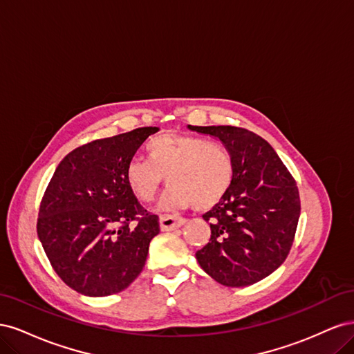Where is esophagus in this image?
Returning <instances> with one entry per match:
<instances>
[{
    "instance_id": "obj_1",
    "label": "esophagus",
    "mask_w": 354,
    "mask_h": 354,
    "mask_svg": "<svg viewBox=\"0 0 354 354\" xmlns=\"http://www.w3.org/2000/svg\"><path fill=\"white\" fill-rule=\"evenodd\" d=\"M186 223L185 218H178V217H173V216H160L159 218V226L160 230H174L183 226Z\"/></svg>"
}]
</instances>
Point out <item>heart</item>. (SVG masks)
I'll list each match as a JSON object with an SVG mask.
<instances>
[{"instance_id": "b5f03b06", "label": "heart", "mask_w": 354, "mask_h": 354, "mask_svg": "<svg viewBox=\"0 0 354 354\" xmlns=\"http://www.w3.org/2000/svg\"><path fill=\"white\" fill-rule=\"evenodd\" d=\"M149 159L131 158L125 165V183L140 202H152L165 183L168 192L160 201L165 211L194 205L208 211L227 196L236 165L232 152L208 138L164 133L147 143Z\"/></svg>"}]
</instances>
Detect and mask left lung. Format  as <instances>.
<instances>
[{
    "label": "left lung",
    "mask_w": 354,
    "mask_h": 354,
    "mask_svg": "<svg viewBox=\"0 0 354 354\" xmlns=\"http://www.w3.org/2000/svg\"><path fill=\"white\" fill-rule=\"evenodd\" d=\"M187 128L218 138L236 165L227 196L202 216L211 239L196 260L224 286L252 285L272 274L291 250L301 209L295 180L274 149L252 131L230 125Z\"/></svg>",
    "instance_id": "left-lung-1"
}]
</instances>
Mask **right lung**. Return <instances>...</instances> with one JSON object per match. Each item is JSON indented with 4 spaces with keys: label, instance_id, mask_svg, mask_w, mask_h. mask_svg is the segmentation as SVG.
Segmentation results:
<instances>
[{
    "label": "right lung",
    "instance_id": "obj_1",
    "mask_svg": "<svg viewBox=\"0 0 354 354\" xmlns=\"http://www.w3.org/2000/svg\"><path fill=\"white\" fill-rule=\"evenodd\" d=\"M145 127L80 146L57 165L41 201L38 238L53 269L75 291L108 297L142 273L159 218L125 183V165L146 138ZM137 221L131 228L129 223Z\"/></svg>",
    "mask_w": 354,
    "mask_h": 354
}]
</instances>
